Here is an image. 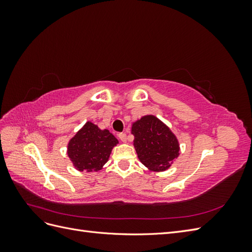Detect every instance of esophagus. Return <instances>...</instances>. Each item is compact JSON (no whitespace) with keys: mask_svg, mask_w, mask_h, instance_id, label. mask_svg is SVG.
I'll return each mask as SVG.
<instances>
[{"mask_svg":"<svg viewBox=\"0 0 252 252\" xmlns=\"http://www.w3.org/2000/svg\"><path fill=\"white\" fill-rule=\"evenodd\" d=\"M119 139L122 141V142H127V135H126V133H124V132H121V133H119Z\"/></svg>","mask_w":252,"mask_h":252,"instance_id":"esophagus-1","label":"esophagus"}]
</instances>
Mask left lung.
Masks as SVG:
<instances>
[{"instance_id":"left-lung-1","label":"left lung","mask_w":252,"mask_h":252,"mask_svg":"<svg viewBox=\"0 0 252 252\" xmlns=\"http://www.w3.org/2000/svg\"><path fill=\"white\" fill-rule=\"evenodd\" d=\"M133 145L140 161L150 170L169 168L179 157V142L170 129L154 116H145L132 124Z\"/></svg>"}]
</instances>
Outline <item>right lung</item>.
I'll list each match as a JSON object with an SVG mask.
<instances>
[{
    "instance_id": "obj_1",
    "label": "right lung",
    "mask_w": 252,
    "mask_h": 252,
    "mask_svg": "<svg viewBox=\"0 0 252 252\" xmlns=\"http://www.w3.org/2000/svg\"><path fill=\"white\" fill-rule=\"evenodd\" d=\"M118 140L107 129L101 130L87 122L68 144L67 154L73 166L80 171H98L108 161Z\"/></svg>"
}]
</instances>
